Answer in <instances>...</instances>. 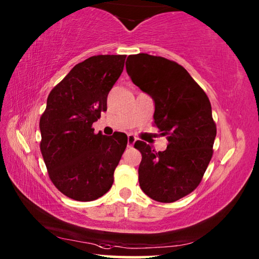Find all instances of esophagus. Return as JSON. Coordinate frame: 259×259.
<instances>
[{
    "instance_id": "obj_1",
    "label": "esophagus",
    "mask_w": 259,
    "mask_h": 259,
    "mask_svg": "<svg viewBox=\"0 0 259 259\" xmlns=\"http://www.w3.org/2000/svg\"><path fill=\"white\" fill-rule=\"evenodd\" d=\"M136 137L134 135H128V147L130 148V147H133L134 146V144L136 143Z\"/></svg>"
}]
</instances>
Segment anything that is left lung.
<instances>
[{
  "mask_svg": "<svg viewBox=\"0 0 259 259\" xmlns=\"http://www.w3.org/2000/svg\"><path fill=\"white\" fill-rule=\"evenodd\" d=\"M131 80L155 104L154 123L168 145L156 152L142 140L139 186L150 198L173 203L194 191L213 155L216 125L207 95L187 70L175 61L146 53L129 55Z\"/></svg>",
  "mask_w": 259,
  "mask_h": 259,
  "instance_id": "left-lung-1",
  "label": "left lung"
}]
</instances>
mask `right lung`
<instances>
[{
    "instance_id": "1",
    "label": "right lung",
    "mask_w": 259,
    "mask_h": 259,
    "mask_svg": "<svg viewBox=\"0 0 259 259\" xmlns=\"http://www.w3.org/2000/svg\"><path fill=\"white\" fill-rule=\"evenodd\" d=\"M125 55H96L71 69L52 89L40 116V150L50 179L69 198L92 201L105 195L128 144L123 133L94 134L107 106Z\"/></svg>"
}]
</instances>
